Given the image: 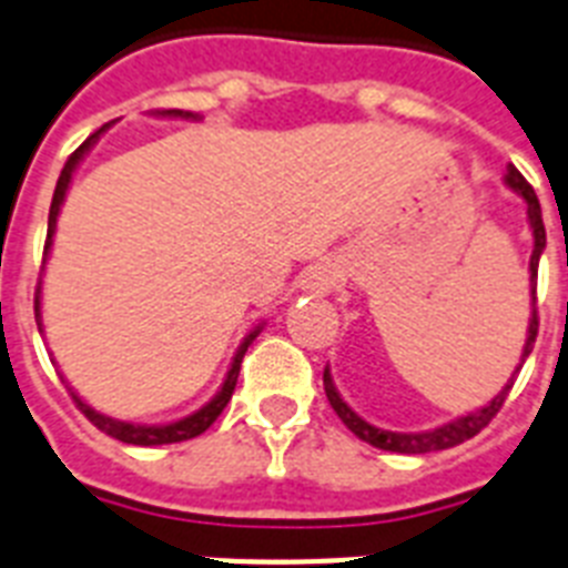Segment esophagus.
Instances as JSON below:
<instances>
[{"mask_svg":"<svg viewBox=\"0 0 568 568\" xmlns=\"http://www.w3.org/2000/svg\"><path fill=\"white\" fill-rule=\"evenodd\" d=\"M335 283H338V265L329 260L315 262V265L303 274V288L312 294H326Z\"/></svg>","mask_w":568,"mask_h":568,"instance_id":"obj_1","label":"esophagus"}]
</instances>
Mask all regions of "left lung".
<instances>
[{
  "label": "left lung",
  "instance_id": "8db88e82",
  "mask_svg": "<svg viewBox=\"0 0 568 568\" xmlns=\"http://www.w3.org/2000/svg\"><path fill=\"white\" fill-rule=\"evenodd\" d=\"M505 183L514 189L516 195L525 197V204H528V224H531V233H534V253H531V321H528V341H525V349H523V362L531 356L534 349V341H537V326H539V317H537V268H539V256H542V247H546V227H542V210H539V201H537V192L531 189V183L523 178V174L516 172L514 165L508 169L505 174ZM519 371V367H516ZM514 388V379L499 390V394L493 396L490 403L484 405V408H476V412L464 414V417L452 419L446 426H437L432 432H414V435H403V432H385V428H376L371 423H364L353 408H349L341 394L335 390L332 385V376H329V367L324 371V390H326V399L329 405L335 408V414L341 417V423L358 437L364 444L376 446V449H385V452H403V455H423V452H440V449H452V446L464 444L469 437H476L487 423H490L496 414L501 412V405L508 399V390Z\"/></svg>",
  "mask_w": 568,
  "mask_h": 568
}]
</instances>
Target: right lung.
Segmentation results:
<instances>
[{"instance_id":"1","label":"right lung","mask_w":568,"mask_h":568,"mask_svg":"<svg viewBox=\"0 0 568 568\" xmlns=\"http://www.w3.org/2000/svg\"><path fill=\"white\" fill-rule=\"evenodd\" d=\"M156 116L197 119V116H192V113H186V110H156ZM104 128H108V124H101L99 131L90 133V136H87V140L81 142V145H78L72 154H69L67 165H63V172H60L58 186H54V195H52V206H49V233H45L43 256L49 253V247H52L54 224H58V212H60V204H63V197H67V189H69V180H72V172H75V165L84 160L87 151L95 145V140H99L101 133H104ZM34 317H37V326L43 329V324H40V285H37V294H34ZM260 329H262V326H256V329H253L251 335L242 341V347L236 349V358H233V364H230L227 379H224V385H221L219 394L212 396L204 408H197L195 414H189V417L178 419V423H165V426H133V423H124V419H113V417H108V414H99L95 408H90V405H87L84 399L75 394V390H69V394H72L75 405L81 408V414L90 419L92 426L99 428V432H104V435L116 437V440H122V444L160 446V444H180V440H192V437L204 435L206 428H210L212 423L219 419V414L224 412V405L230 403V396H233V390H236V379H239V371H242L244 353H247V347L253 344V338L260 335Z\"/></svg>"}]
</instances>
